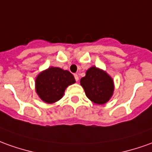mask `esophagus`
Returning a JSON list of instances; mask_svg holds the SVG:
<instances>
[{"label": "esophagus", "mask_w": 152, "mask_h": 152, "mask_svg": "<svg viewBox=\"0 0 152 152\" xmlns=\"http://www.w3.org/2000/svg\"><path fill=\"white\" fill-rule=\"evenodd\" d=\"M74 78H75V80H76V81L78 82V79H79V78H78V74H74Z\"/></svg>", "instance_id": "1"}]
</instances>
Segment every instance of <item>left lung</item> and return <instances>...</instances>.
Masks as SVG:
<instances>
[{"label":"left lung","instance_id":"obj_1","mask_svg":"<svg viewBox=\"0 0 152 152\" xmlns=\"http://www.w3.org/2000/svg\"><path fill=\"white\" fill-rule=\"evenodd\" d=\"M87 98L96 104H105L113 97L114 82L106 71L95 66L90 67L80 79Z\"/></svg>","mask_w":152,"mask_h":152}]
</instances>
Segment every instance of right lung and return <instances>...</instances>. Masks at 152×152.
Here are the masks:
<instances>
[{
	"label": "right lung",
	"mask_w": 152,
	"mask_h": 152,
	"mask_svg": "<svg viewBox=\"0 0 152 152\" xmlns=\"http://www.w3.org/2000/svg\"><path fill=\"white\" fill-rule=\"evenodd\" d=\"M76 82L73 74L58 67L43 70L35 78V92L43 102L52 104L63 98L68 87Z\"/></svg>",
	"instance_id": "obj_1"
}]
</instances>
